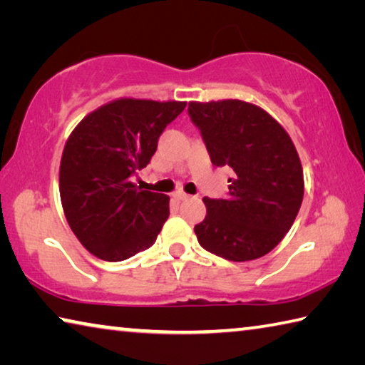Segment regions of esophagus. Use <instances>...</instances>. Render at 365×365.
<instances>
[{"instance_id": "obj_1", "label": "esophagus", "mask_w": 365, "mask_h": 365, "mask_svg": "<svg viewBox=\"0 0 365 365\" xmlns=\"http://www.w3.org/2000/svg\"><path fill=\"white\" fill-rule=\"evenodd\" d=\"M172 196H174L175 200H178V201H182V200H187V197H190V195L185 193L183 190H177V191H174V193H172Z\"/></svg>"}]
</instances>
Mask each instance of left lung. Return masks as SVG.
Listing matches in <instances>:
<instances>
[{
  "label": "left lung",
  "instance_id": "obj_1",
  "mask_svg": "<svg viewBox=\"0 0 365 365\" xmlns=\"http://www.w3.org/2000/svg\"><path fill=\"white\" fill-rule=\"evenodd\" d=\"M214 165H228L227 200L202 197L207 214L195 225L202 248L227 261L262 257L292 228L304 196L299 154L267 110L242 100L190 101Z\"/></svg>",
  "mask_w": 365,
  "mask_h": 365
}]
</instances>
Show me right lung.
<instances>
[{
    "mask_svg": "<svg viewBox=\"0 0 365 365\" xmlns=\"http://www.w3.org/2000/svg\"><path fill=\"white\" fill-rule=\"evenodd\" d=\"M185 101L117 98L77 123L59 165V193L67 224L91 255L123 261L156 242L169 217L170 197L130 180L145 169L158 138Z\"/></svg>",
    "mask_w": 365,
    "mask_h": 365,
    "instance_id": "obj_1",
    "label": "right lung"
}]
</instances>
